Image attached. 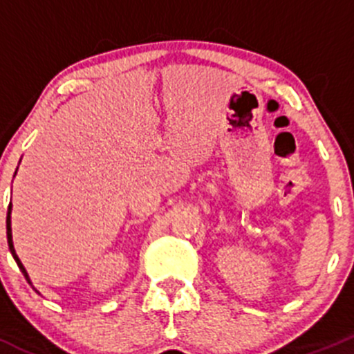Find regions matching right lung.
<instances>
[{"instance_id":"add662e5","label":"right lung","mask_w":354,"mask_h":354,"mask_svg":"<svg viewBox=\"0 0 354 354\" xmlns=\"http://www.w3.org/2000/svg\"><path fill=\"white\" fill-rule=\"evenodd\" d=\"M17 171H19V167H17ZM17 171H15V174H17ZM15 174H13V178H15ZM6 240H8V248H10V253H12V257H13V259H15V262H17V266H19V269L22 270V274L25 276V279H27V283L30 284V286H32L30 277H28V274H27V270H25L24 263L20 262L19 255H17L15 246H13V238H12V202H10V205H8V212H6ZM32 288H34V286H32ZM34 289H35V288H34ZM35 291H37V289H35Z\"/></svg>"}]
</instances>
